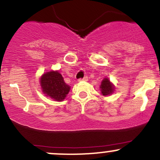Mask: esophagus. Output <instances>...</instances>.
<instances>
[{
  "instance_id": "obj_1",
  "label": "esophagus",
  "mask_w": 160,
  "mask_h": 160,
  "mask_svg": "<svg viewBox=\"0 0 160 160\" xmlns=\"http://www.w3.org/2000/svg\"><path fill=\"white\" fill-rule=\"evenodd\" d=\"M78 81H79V82H82V81H84V82H87V81H88V77L85 76V77H84L83 78H80Z\"/></svg>"
}]
</instances>
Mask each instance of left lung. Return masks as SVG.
<instances>
[{
	"label": "left lung",
	"mask_w": 160,
	"mask_h": 160,
	"mask_svg": "<svg viewBox=\"0 0 160 160\" xmlns=\"http://www.w3.org/2000/svg\"><path fill=\"white\" fill-rule=\"evenodd\" d=\"M100 88L102 96H109V95L112 94L114 91V85L110 82V79L105 78L101 82Z\"/></svg>",
	"instance_id": "8db88e82"
}]
</instances>
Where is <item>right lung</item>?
Listing matches in <instances>:
<instances>
[{
	"label": "right lung",
	"instance_id": "right-lung-1",
	"mask_svg": "<svg viewBox=\"0 0 160 160\" xmlns=\"http://www.w3.org/2000/svg\"><path fill=\"white\" fill-rule=\"evenodd\" d=\"M39 82L42 92L55 101L64 100L71 88L64 82L62 75L58 71H50L44 73Z\"/></svg>",
	"mask_w": 160,
	"mask_h": 160
}]
</instances>
